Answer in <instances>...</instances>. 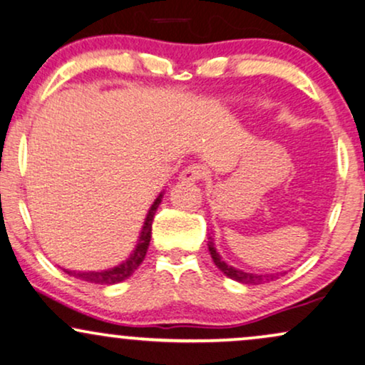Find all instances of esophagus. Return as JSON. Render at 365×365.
<instances>
[{
  "mask_svg": "<svg viewBox=\"0 0 365 365\" xmlns=\"http://www.w3.org/2000/svg\"><path fill=\"white\" fill-rule=\"evenodd\" d=\"M207 175H209V170H207L204 165L192 163L188 165L187 168L182 170L180 178H182L183 182H200V180L207 178Z\"/></svg>",
  "mask_w": 365,
  "mask_h": 365,
  "instance_id": "34e87169",
  "label": "esophagus"
}]
</instances>
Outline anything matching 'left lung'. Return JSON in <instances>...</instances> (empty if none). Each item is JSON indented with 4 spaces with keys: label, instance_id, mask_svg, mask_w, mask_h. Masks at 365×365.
Listing matches in <instances>:
<instances>
[{
    "label": "left lung",
    "instance_id": "8db88e82",
    "mask_svg": "<svg viewBox=\"0 0 365 365\" xmlns=\"http://www.w3.org/2000/svg\"><path fill=\"white\" fill-rule=\"evenodd\" d=\"M209 251H210V256H212V261L215 262V266L219 267L220 271L225 276H229L230 279L234 281H239V283H244V284H261V283H269L271 279H276L278 278V274H252V273H244V271H239L236 267L225 264V262L220 259V256L217 255L215 247H214V242H209Z\"/></svg>",
    "mask_w": 365,
    "mask_h": 365
}]
</instances>
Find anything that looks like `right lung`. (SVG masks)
I'll use <instances>...</instances> for the list:
<instances>
[{"label": "right lung", "mask_w": 365, "mask_h": 365, "mask_svg": "<svg viewBox=\"0 0 365 365\" xmlns=\"http://www.w3.org/2000/svg\"><path fill=\"white\" fill-rule=\"evenodd\" d=\"M160 202H161V195L156 198V200L153 202V205H151L148 217H146V220H145V225H143L140 242H138L136 249L133 251V255L129 256L128 261H124L123 264H119L108 271H94V273H86V271H77V273L76 271H66V273L71 276H76V278H79V279L89 281V283H96V284H114V283H119V281L128 279L129 276H131L138 269V267H140V264L146 256V251H148L150 239H151V224H153L155 212H156V209H158Z\"/></svg>", "instance_id": "right-lung-1"}]
</instances>
